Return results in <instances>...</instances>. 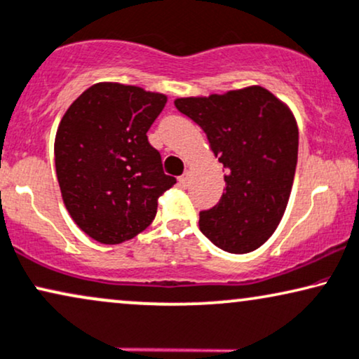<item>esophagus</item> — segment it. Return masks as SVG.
<instances>
[{"label":"esophagus","mask_w":359,"mask_h":359,"mask_svg":"<svg viewBox=\"0 0 359 359\" xmlns=\"http://www.w3.org/2000/svg\"><path fill=\"white\" fill-rule=\"evenodd\" d=\"M179 182H180V185H182V187H189V184H190V174H189V172H185L184 175L179 177Z\"/></svg>","instance_id":"34e87169"}]
</instances>
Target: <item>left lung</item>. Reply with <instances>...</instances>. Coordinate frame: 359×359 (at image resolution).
I'll return each instance as SVG.
<instances>
[{
    "mask_svg": "<svg viewBox=\"0 0 359 359\" xmlns=\"http://www.w3.org/2000/svg\"><path fill=\"white\" fill-rule=\"evenodd\" d=\"M174 104L202 127L226 170L220 202L201 212V232L225 252L257 250L273 235L292 192L298 158L293 112L262 86Z\"/></svg>",
    "mask_w": 359,
    "mask_h": 359,
    "instance_id": "obj_1",
    "label": "left lung"
}]
</instances>
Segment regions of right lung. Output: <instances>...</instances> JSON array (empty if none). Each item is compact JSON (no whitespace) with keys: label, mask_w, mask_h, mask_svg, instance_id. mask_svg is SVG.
<instances>
[{"label":"right lung","mask_w":359,"mask_h":359,"mask_svg":"<svg viewBox=\"0 0 359 359\" xmlns=\"http://www.w3.org/2000/svg\"><path fill=\"white\" fill-rule=\"evenodd\" d=\"M165 102L164 94L137 86L97 83L59 122L54 162L62 202L99 243H122L146 230L158 197L177 182L147 139Z\"/></svg>","instance_id":"obj_1"}]
</instances>
